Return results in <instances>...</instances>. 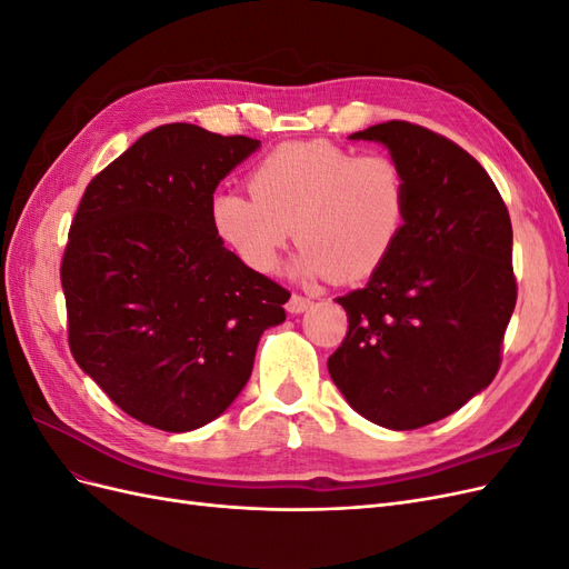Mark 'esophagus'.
<instances>
[{
  "mask_svg": "<svg viewBox=\"0 0 569 569\" xmlns=\"http://www.w3.org/2000/svg\"><path fill=\"white\" fill-rule=\"evenodd\" d=\"M308 308H311V299H306L301 295H291V299L287 301V311L295 313V316L308 311Z\"/></svg>",
  "mask_w": 569,
  "mask_h": 569,
  "instance_id": "esophagus-1",
  "label": "esophagus"
}]
</instances>
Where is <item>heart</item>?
<instances>
[{
  "mask_svg": "<svg viewBox=\"0 0 569 569\" xmlns=\"http://www.w3.org/2000/svg\"><path fill=\"white\" fill-rule=\"evenodd\" d=\"M249 192L218 189L211 199L213 230L239 261L270 272L295 234L301 242L295 270L339 282L382 268L403 234L410 199L399 161L356 157L325 140L274 147L251 170Z\"/></svg>",
  "mask_w": 569,
  "mask_h": 569,
  "instance_id": "1",
  "label": "heart"
}]
</instances>
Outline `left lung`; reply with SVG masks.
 <instances>
[{
    "mask_svg": "<svg viewBox=\"0 0 569 569\" xmlns=\"http://www.w3.org/2000/svg\"><path fill=\"white\" fill-rule=\"evenodd\" d=\"M408 178L406 228L363 289L339 297L349 332L327 360L349 406L387 429L451 416L487 389L518 301L512 226L487 170L406 120L353 132Z\"/></svg>",
    "mask_w": 569,
    "mask_h": 569,
    "instance_id": "obj_1",
    "label": "left lung"
}]
</instances>
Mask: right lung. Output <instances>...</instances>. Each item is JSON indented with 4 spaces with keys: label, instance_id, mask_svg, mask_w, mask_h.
Here are the masks:
<instances>
[{
    "label": "right lung",
    "instance_id": "right-lung-1",
    "mask_svg": "<svg viewBox=\"0 0 569 569\" xmlns=\"http://www.w3.org/2000/svg\"><path fill=\"white\" fill-rule=\"evenodd\" d=\"M261 142L189 123L142 134L88 184L61 287L76 363L130 418L192 432L251 377L258 339L289 291L226 249L211 222L220 180Z\"/></svg>",
    "mask_w": 569,
    "mask_h": 569
}]
</instances>
